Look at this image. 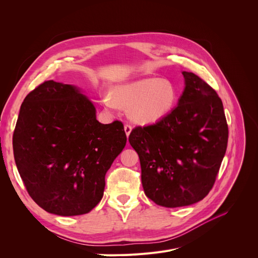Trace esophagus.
Masks as SVG:
<instances>
[{
	"label": "esophagus",
	"mask_w": 258,
	"mask_h": 258,
	"mask_svg": "<svg viewBox=\"0 0 258 258\" xmlns=\"http://www.w3.org/2000/svg\"><path fill=\"white\" fill-rule=\"evenodd\" d=\"M132 130H133V126H132L131 124L126 123V124L124 125V132H125V134H126V136H127V137L130 136V134H131Z\"/></svg>",
	"instance_id": "obj_1"
}]
</instances>
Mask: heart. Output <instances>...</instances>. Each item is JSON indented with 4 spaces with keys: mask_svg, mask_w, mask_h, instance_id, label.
I'll return each instance as SVG.
<instances>
[{
    "mask_svg": "<svg viewBox=\"0 0 258 258\" xmlns=\"http://www.w3.org/2000/svg\"><path fill=\"white\" fill-rule=\"evenodd\" d=\"M178 91L169 80L142 78L119 86L114 97L107 94L103 104L108 108L131 106V117L140 123H152L167 117L177 105Z\"/></svg>",
    "mask_w": 258,
    "mask_h": 258,
    "instance_id": "heart-1",
    "label": "heart"
}]
</instances>
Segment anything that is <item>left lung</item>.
Returning <instances> with one entry per match:
<instances>
[{"instance_id":"8db88e82","label":"left lung","mask_w":258,"mask_h":258,"mask_svg":"<svg viewBox=\"0 0 258 258\" xmlns=\"http://www.w3.org/2000/svg\"><path fill=\"white\" fill-rule=\"evenodd\" d=\"M178 106L155 124L136 126L128 141L137 152L144 192L157 205L195 204L212 189L228 143V124L216 92L191 72Z\"/></svg>"}]
</instances>
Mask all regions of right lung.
Instances as JSON below:
<instances>
[{
	"label": "right lung",
	"mask_w": 258,
	"mask_h": 258,
	"mask_svg": "<svg viewBox=\"0 0 258 258\" xmlns=\"http://www.w3.org/2000/svg\"><path fill=\"white\" fill-rule=\"evenodd\" d=\"M126 143L121 121L102 124L87 96L48 80L24 99L12 145L31 199L61 216L90 212L103 197L105 173Z\"/></svg>",
	"instance_id": "obj_1"
}]
</instances>
